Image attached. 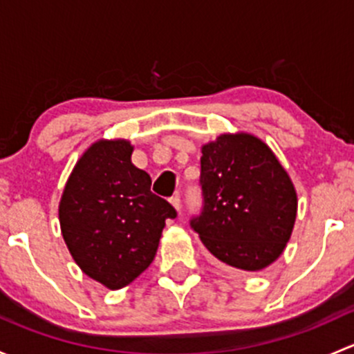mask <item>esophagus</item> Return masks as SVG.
I'll list each match as a JSON object with an SVG mask.
<instances>
[{
  "mask_svg": "<svg viewBox=\"0 0 354 354\" xmlns=\"http://www.w3.org/2000/svg\"><path fill=\"white\" fill-rule=\"evenodd\" d=\"M169 202H171V205H173L174 209H176V210H180V209H181V200H180V195H173V197L169 198Z\"/></svg>",
  "mask_w": 354,
  "mask_h": 354,
  "instance_id": "34e87169",
  "label": "esophagus"
}]
</instances>
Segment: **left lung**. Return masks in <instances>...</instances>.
Listing matches in <instances>:
<instances>
[{"label":"left lung","instance_id":"left-lung-1","mask_svg":"<svg viewBox=\"0 0 354 354\" xmlns=\"http://www.w3.org/2000/svg\"><path fill=\"white\" fill-rule=\"evenodd\" d=\"M203 209L192 219L205 248L226 266L259 272L291 238L298 197L269 145L245 131L202 145Z\"/></svg>","mask_w":354,"mask_h":354}]
</instances>
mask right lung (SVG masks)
Instances as JSON below:
<instances>
[{"instance_id":"add662e5","label":"right lung","mask_w":354,"mask_h":354,"mask_svg":"<svg viewBox=\"0 0 354 354\" xmlns=\"http://www.w3.org/2000/svg\"><path fill=\"white\" fill-rule=\"evenodd\" d=\"M124 138L94 142L75 164L59 200L63 240L77 266L108 289L137 279L154 260L176 210L151 192Z\"/></svg>"}]
</instances>
